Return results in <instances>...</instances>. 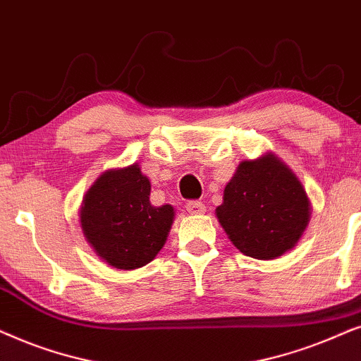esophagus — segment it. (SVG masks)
<instances>
[{
    "label": "esophagus",
    "instance_id": "1",
    "mask_svg": "<svg viewBox=\"0 0 361 361\" xmlns=\"http://www.w3.org/2000/svg\"><path fill=\"white\" fill-rule=\"evenodd\" d=\"M186 211H188L190 214H203L204 213V204L201 203V201H196V200H193V201H188V203H186Z\"/></svg>",
    "mask_w": 361,
    "mask_h": 361
}]
</instances>
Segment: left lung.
I'll return each mask as SVG.
<instances>
[{
	"mask_svg": "<svg viewBox=\"0 0 361 361\" xmlns=\"http://www.w3.org/2000/svg\"><path fill=\"white\" fill-rule=\"evenodd\" d=\"M216 216L239 251L266 261L295 246L309 223L310 203L294 173L264 155L238 166Z\"/></svg>",
	"mask_w": 361,
	"mask_h": 361,
	"instance_id": "obj_1",
	"label": "left lung"
}]
</instances>
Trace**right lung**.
<instances>
[{
	"instance_id": "right-lung-1",
	"label": "right lung",
	"mask_w": 361,
	"mask_h": 361,
	"mask_svg": "<svg viewBox=\"0 0 361 361\" xmlns=\"http://www.w3.org/2000/svg\"><path fill=\"white\" fill-rule=\"evenodd\" d=\"M170 204L150 203L140 166L105 171L85 195L80 226L90 246L115 269L142 267L163 247L173 223Z\"/></svg>"
}]
</instances>
